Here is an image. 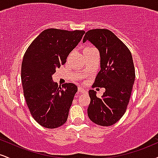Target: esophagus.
Wrapping results in <instances>:
<instances>
[{
  "mask_svg": "<svg viewBox=\"0 0 158 158\" xmlns=\"http://www.w3.org/2000/svg\"><path fill=\"white\" fill-rule=\"evenodd\" d=\"M78 92H79V94H85V93H87V90L84 89L83 88H81V87H79L78 88Z\"/></svg>",
  "mask_w": 158,
  "mask_h": 158,
  "instance_id": "1",
  "label": "esophagus"
}]
</instances>
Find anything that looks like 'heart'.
I'll use <instances>...</instances> for the list:
<instances>
[{"label": "heart", "mask_w": 158, "mask_h": 158, "mask_svg": "<svg viewBox=\"0 0 158 158\" xmlns=\"http://www.w3.org/2000/svg\"><path fill=\"white\" fill-rule=\"evenodd\" d=\"M90 49H93V48H90V47H88V48H86L85 49V51H86V50H90Z\"/></svg>", "instance_id": "heart-1"}]
</instances>
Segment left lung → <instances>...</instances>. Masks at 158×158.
<instances>
[{
	"label": "left lung",
	"instance_id": "obj_1",
	"mask_svg": "<svg viewBox=\"0 0 158 158\" xmlns=\"http://www.w3.org/2000/svg\"><path fill=\"white\" fill-rule=\"evenodd\" d=\"M89 41L100 54L101 70L94 88H105L101 98L94 90H89L90 102L88 117L102 126H110L121 119L127 109L135 79V70L130 50L110 30H90L85 33L83 42Z\"/></svg>",
	"mask_w": 158,
	"mask_h": 158
}]
</instances>
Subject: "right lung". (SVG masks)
Masks as SVG:
<instances>
[{
  "label": "right lung",
  "mask_w": 158,
  "mask_h": 158,
  "mask_svg": "<svg viewBox=\"0 0 158 158\" xmlns=\"http://www.w3.org/2000/svg\"><path fill=\"white\" fill-rule=\"evenodd\" d=\"M84 30L48 29L41 32L27 48L21 64V81L25 100L34 119L41 126L56 128L68 119L77 86L65 83L62 88L52 81L56 69L85 34Z\"/></svg>",
  "instance_id": "obj_1"
}]
</instances>
